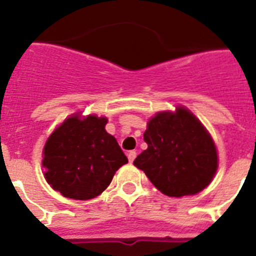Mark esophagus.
Returning a JSON list of instances; mask_svg holds the SVG:
<instances>
[{
	"mask_svg": "<svg viewBox=\"0 0 256 256\" xmlns=\"http://www.w3.org/2000/svg\"><path fill=\"white\" fill-rule=\"evenodd\" d=\"M136 155H137V152H136V151H130V152L126 154V156H128V160H130V162H133V160L136 159Z\"/></svg>",
	"mask_w": 256,
	"mask_h": 256,
	"instance_id": "1",
	"label": "esophagus"
}]
</instances>
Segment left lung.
Here are the masks:
<instances>
[{
    "label": "left lung",
    "instance_id": "left-lung-1",
    "mask_svg": "<svg viewBox=\"0 0 256 256\" xmlns=\"http://www.w3.org/2000/svg\"><path fill=\"white\" fill-rule=\"evenodd\" d=\"M148 148L133 164L164 195H196L212 180L218 168L214 141L186 108L151 118L144 133Z\"/></svg>",
    "mask_w": 256,
    "mask_h": 256
}]
</instances>
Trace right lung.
Instances as JSON below:
<instances>
[{
	"label": "right lung",
	"instance_id": "add662e5",
	"mask_svg": "<svg viewBox=\"0 0 256 256\" xmlns=\"http://www.w3.org/2000/svg\"><path fill=\"white\" fill-rule=\"evenodd\" d=\"M106 123V118L96 115L70 116L47 140L42 160L44 178L65 198H96L128 162L115 137L105 130Z\"/></svg>",
	"mask_w": 256,
	"mask_h": 256
}]
</instances>
